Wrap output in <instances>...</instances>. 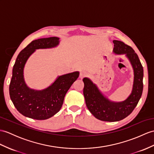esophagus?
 Returning <instances> with one entry per match:
<instances>
[{
    "instance_id": "34e87169",
    "label": "esophagus",
    "mask_w": 154,
    "mask_h": 154,
    "mask_svg": "<svg viewBox=\"0 0 154 154\" xmlns=\"http://www.w3.org/2000/svg\"><path fill=\"white\" fill-rule=\"evenodd\" d=\"M86 75H87V72H86L85 71H84V70H82V71H81L80 73V78L82 79V78H83L84 77H85Z\"/></svg>"
}]
</instances>
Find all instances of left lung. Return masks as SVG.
<instances>
[{"label": "left lung", "mask_w": 154, "mask_h": 154, "mask_svg": "<svg viewBox=\"0 0 154 154\" xmlns=\"http://www.w3.org/2000/svg\"><path fill=\"white\" fill-rule=\"evenodd\" d=\"M113 42L114 53L125 54L134 69V84L130 96L121 103L111 102L91 80L87 78L83 79L86 106L96 118L104 122H118L127 117L137 105L143 90V67L137 54L132 48L121 41L114 40Z\"/></svg>", "instance_id": "left-lung-1"}]
</instances>
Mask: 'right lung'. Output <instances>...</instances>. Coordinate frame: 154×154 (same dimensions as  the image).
<instances>
[{
    "label": "right lung",
    "instance_id": "obj_1",
    "mask_svg": "<svg viewBox=\"0 0 154 154\" xmlns=\"http://www.w3.org/2000/svg\"><path fill=\"white\" fill-rule=\"evenodd\" d=\"M59 39L57 37H50L33 40L17 55L13 67L9 92L14 106L26 117L44 120L57 113L66 92L79 76L78 72L60 76L53 84L42 91L31 89L25 84L23 68L29 56L36 49L57 46Z\"/></svg>",
    "mask_w": 154,
    "mask_h": 154
}]
</instances>
